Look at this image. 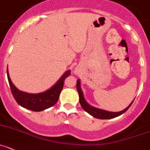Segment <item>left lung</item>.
Instances as JSON below:
<instances>
[{
    "label": "left lung",
    "instance_id": "left-lung-1",
    "mask_svg": "<svg viewBox=\"0 0 150 150\" xmlns=\"http://www.w3.org/2000/svg\"><path fill=\"white\" fill-rule=\"evenodd\" d=\"M81 82H80V80L78 79L77 81V90L78 92V94H79V100H80V103H81V106L82 107V108L85 110L86 112H87L89 114H90L91 115H92L93 117H96V118H99V119H110V118H113V117H117V116L121 115L123 113L125 112L130 107V106L132 105V103H133V101L129 105L128 107L124 110L123 111L119 112H107L105 111V110H100V109H97L96 107H93L92 106H90L89 104H88L86 103V101L85 100L84 97H83V92H82L81 89V85H80Z\"/></svg>",
    "mask_w": 150,
    "mask_h": 150
}]
</instances>
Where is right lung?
Returning <instances> with one entry per match:
<instances>
[{
	"instance_id": "obj_1",
	"label": "right lung",
	"mask_w": 150,
	"mask_h": 150,
	"mask_svg": "<svg viewBox=\"0 0 150 150\" xmlns=\"http://www.w3.org/2000/svg\"><path fill=\"white\" fill-rule=\"evenodd\" d=\"M70 70H68L51 89L39 94H29L18 90L11 81L7 69V78L10 86L11 92L17 103L21 107L35 112H40L52 107L57 103L60 93L63 89L64 80L70 75Z\"/></svg>"
}]
</instances>
